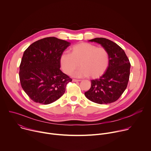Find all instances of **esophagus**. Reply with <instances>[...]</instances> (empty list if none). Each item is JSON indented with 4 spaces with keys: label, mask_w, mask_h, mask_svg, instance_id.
Here are the masks:
<instances>
[{
    "label": "esophagus",
    "mask_w": 151,
    "mask_h": 151,
    "mask_svg": "<svg viewBox=\"0 0 151 151\" xmlns=\"http://www.w3.org/2000/svg\"><path fill=\"white\" fill-rule=\"evenodd\" d=\"M72 81H73V82H79V81H81V80H79V79H73Z\"/></svg>",
    "instance_id": "1"
}]
</instances>
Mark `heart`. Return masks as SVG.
<instances>
[{
  "mask_svg": "<svg viewBox=\"0 0 151 151\" xmlns=\"http://www.w3.org/2000/svg\"><path fill=\"white\" fill-rule=\"evenodd\" d=\"M60 61L63 72L66 74H71L80 64L81 68L74 73L75 76L97 78L108 68L109 55L104 47L82 42L72 47L71 54L63 53Z\"/></svg>",
  "mask_w": 151,
  "mask_h": 151,
  "instance_id": "heart-1",
  "label": "heart"
}]
</instances>
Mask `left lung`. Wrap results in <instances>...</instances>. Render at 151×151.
<instances>
[{
	"label": "left lung",
	"instance_id": "1",
	"mask_svg": "<svg viewBox=\"0 0 151 151\" xmlns=\"http://www.w3.org/2000/svg\"><path fill=\"white\" fill-rule=\"evenodd\" d=\"M90 41L99 43L107 50L109 63L106 72L100 78L91 81V88L85 93V96L98 104L115 102L127 87L130 73V61L124 51L109 39L97 37Z\"/></svg>",
	"mask_w": 151,
	"mask_h": 151
}]
</instances>
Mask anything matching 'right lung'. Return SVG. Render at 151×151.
Returning <instances> with one entry per match:
<instances>
[{
  "mask_svg": "<svg viewBox=\"0 0 151 151\" xmlns=\"http://www.w3.org/2000/svg\"><path fill=\"white\" fill-rule=\"evenodd\" d=\"M70 44L55 37L38 40L24 51L19 65L21 87L34 102L48 104L65 93L72 79L63 73L60 56Z\"/></svg>",
  "mask_w": 151,
  "mask_h": 151,
  "instance_id": "obj_1",
  "label": "right lung"
}]
</instances>
